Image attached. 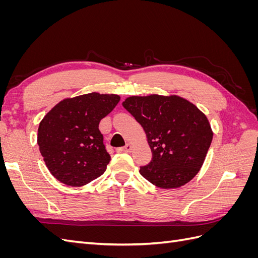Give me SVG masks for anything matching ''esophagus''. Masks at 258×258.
<instances>
[{"label": "esophagus", "instance_id": "esophagus-1", "mask_svg": "<svg viewBox=\"0 0 258 258\" xmlns=\"http://www.w3.org/2000/svg\"><path fill=\"white\" fill-rule=\"evenodd\" d=\"M131 151H132V145L131 144H126L123 147L117 148V152H120V153H130Z\"/></svg>", "mask_w": 258, "mask_h": 258}]
</instances>
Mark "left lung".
I'll use <instances>...</instances> for the list:
<instances>
[{
	"label": "left lung",
	"mask_w": 258,
	"mask_h": 258,
	"mask_svg": "<svg viewBox=\"0 0 258 258\" xmlns=\"http://www.w3.org/2000/svg\"><path fill=\"white\" fill-rule=\"evenodd\" d=\"M123 107L143 127L153 159L140 169L148 182L160 188L188 183L204 165L213 131L199 108L176 95L131 96Z\"/></svg>",
	"instance_id": "1"
}]
</instances>
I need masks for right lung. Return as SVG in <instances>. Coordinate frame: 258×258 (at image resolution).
Wrapping results in <instances>:
<instances>
[{
  "instance_id": "1",
  "label": "right lung",
  "mask_w": 258,
  "mask_h": 258,
  "mask_svg": "<svg viewBox=\"0 0 258 258\" xmlns=\"http://www.w3.org/2000/svg\"><path fill=\"white\" fill-rule=\"evenodd\" d=\"M119 100L113 93L90 92L63 99L44 116L37 144L46 167L59 182L80 187L104 173L111 156L99 122Z\"/></svg>"
}]
</instances>
